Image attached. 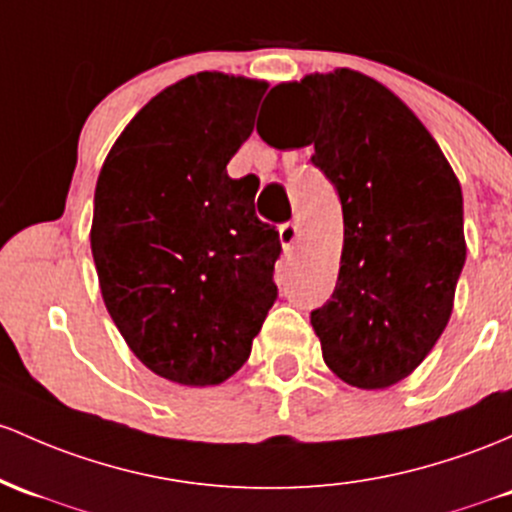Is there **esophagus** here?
Masks as SVG:
<instances>
[{
    "mask_svg": "<svg viewBox=\"0 0 512 512\" xmlns=\"http://www.w3.org/2000/svg\"><path fill=\"white\" fill-rule=\"evenodd\" d=\"M299 235L301 230L296 223H284V226L279 228V243H282L286 252H291L296 247V243H299Z\"/></svg>",
    "mask_w": 512,
    "mask_h": 512,
    "instance_id": "esophagus-1",
    "label": "esophagus"
}]
</instances>
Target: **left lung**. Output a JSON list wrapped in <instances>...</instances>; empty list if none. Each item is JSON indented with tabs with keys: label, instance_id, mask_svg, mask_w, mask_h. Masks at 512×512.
<instances>
[{
	"label": "left lung",
	"instance_id": "1",
	"mask_svg": "<svg viewBox=\"0 0 512 512\" xmlns=\"http://www.w3.org/2000/svg\"><path fill=\"white\" fill-rule=\"evenodd\" d=\"M311 138L313 165L342 204V255L333 299L311 313L325 364L345 384L389 389L420 367L454 308L466 260L462 187L437 140L389 87L335 67L269 92Z\"/></svg>",
	"mask_w": 512,
	"mask_h": 512
}]
</instances>
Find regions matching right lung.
<instances>
[{"label":"right lung","instance_id":"obj_1","mask_svg":"<svg viewBox=\"0 0 512 512\" xmlns=\"http://www.w3.org/2000/svg\"><path fill=\"white\" fill-rule=\"evenodd\" d=\"M267 82L196 72L155 94L111 145L89 230L101 299L150 372L218 386L247 362L277 299L279 233L255 179L226 165Z\"/></svg>","mask_w":512,"mask_h":512}]
</instances>
